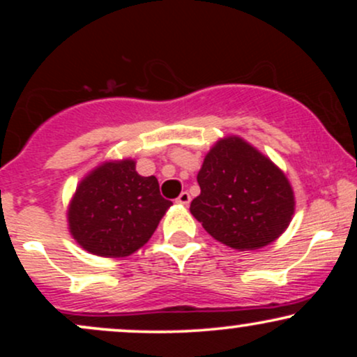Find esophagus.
I'll return each mask as SVG.
<instances>
[{
  "instance_id": "1",
  "label": "esophagus",
  "mask_w": 357,
  "mask_h": 357,
  "mask_svg": "<svg viewBox=\"0 0 357 357\" xmlns=\"http://www.w3.org/2000/svg\"><path fill=\"white\" fill-rule=\"evenodd\" d=\"M190 202H191V196L188 191H183L181 195L178 196V199H176V203H179V204H190Z\"/></svg>"
}]
</instances>
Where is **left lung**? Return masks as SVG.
<instances>
[{"label":"left lung","instance_id":"1","mask_svg":"<svg viewBox=\"0 0 357 357\" xmlns=\"http://www.w3.org/2000/svg\"><path fill=\"white\" fill-rule=\"evenodd\" d=\"M190 211L215 240L240 252L272 243L289 227L294 191L285 174L240 137L221 139L198 173Z\"/></svg>","mask_w":357,"mask_h":357}]
</instances>
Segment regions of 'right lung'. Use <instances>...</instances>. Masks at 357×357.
Instances as JSON below:
<instances>
[{
	"instance_id": "obj_1",
	"label": "right lung",
	"mask_w": 357,
	"mask_h": 357,
	"mask_svg": "<svg viewBox=\"0 0 357 357\" xmlns=\"http://www.w3.org/2000/svg\"><path fill=\"white\" fill-rule=\"evenodd\" d=\"M154 176H139L136 162H104L77 188L68 227L77 243L99 257L121 258L153 236L171 206Z\"/></svg>"
}]
</instances>
